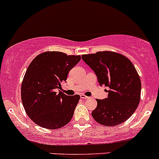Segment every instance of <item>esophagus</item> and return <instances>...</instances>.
<instances>
[{
    "label": "esophagus",
    "mask_w": 159,
    "mask_h": 159,
    "mask_svg": "<svg viewBox=\"0 0 159 159\" xmlns=\"http://www.w3.org/2000/svg\"><path fill=\"white\" fill-rule=\"evenodd\" d=\"M80 97H81V99H89V97L85 96L84 94H81V95H80Z\"/></svg>",
    "instance_id": "esophagus-1"
}]
</instances>
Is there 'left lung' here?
I'll list each match as a JSON object with an SVG mask.
<instances>
[{"label": "left lung", "instance_id": "obj_1", "mask_svg": "<svg viewBox=\"0 0 159 159\" xmlns=\"http://www.w3.org/2000/svg\"><path fill=\"white\" fill-rule=\"evenodd\" d=\"M83 61L94 71L100 85L108 87V98L97 99L91 112L94 119L105 126L125 122L135 111L141 98L142 84L131 61L114 51L83 54Z\"/></svg>", "mask_w": 159, "mask_h": 159}]
</instances>
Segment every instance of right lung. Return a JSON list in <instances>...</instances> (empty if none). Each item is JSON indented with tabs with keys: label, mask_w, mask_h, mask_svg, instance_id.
<instances>
[{
	"label": "right lung",
	"mask_w": 159,
	"mask_h": 159,
	"mask_svg": "<svg viewBox=\"0 0 159 159\" xmlns=\"http://www.w3.org/2000/svg\"><path fill=\"white\" fill-rule=\"evenodd\" d=\"M80 61V55L46 51L30 62L22 81L21 101L27 115L35 124L57 129L69 123L80 96L56 91Z\"/></svg>",
	"instance_id": "right-lung-1"
}]
</instances>
